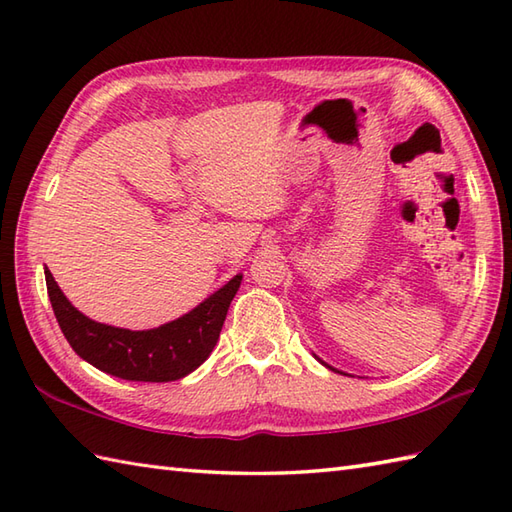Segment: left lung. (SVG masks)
<instances>
[{
    "mask_svg": "<svg viewBox=\"0 0 512 512\" xmlns=\"http://www.w3.org/2000/svg\"><path fill=\"white\" fill-rule=\"evenodd\" d=\"M314 358H317V361H321V358H319V356H314ZM321 363H323V361H321ZM323 365H325V367H330L328 363H323ZM330 369H334V367H330ZM334 372H336V369H334Z\"/></svg>",
    "mask_w": 512,
    "mask_h": 512,
    "instance_id": "8db88e82",
    "label": "left lung"
}]
</instances>
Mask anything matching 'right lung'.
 Listing matches in <instances>:
<instances>
[{
    "mask_svg": "<svg viewBox=\"0 0 512 512\" xmlns=\"http://www.w3.org/2000/svg\"><path fill=\"white\" fill-rule=\"evenodd\" d=\"M242 275H235L200 306L151 330H125L92 321L76 310L46 268L54 317L72 350L101 372L138 383H169L198 369L220 339L228 306Z\"/></svg>",
    "mask_w": 512,
    "mask_h": 512,
    "instance_id": "right-lung-1",
    "label": "right lung"
}]
</instances>
